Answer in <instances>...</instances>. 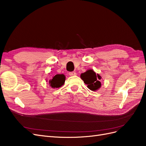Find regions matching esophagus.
Returning a JSON list of instances; mask_svg holds the SVG:
<instances>
[{
	"mask_svg": "<svg viewBox=\"0 0 146 146\" xmlns=\"http://www.w3.org/2000/svg\"><path fill=\"white\" fill-rule=\"evenodd\" d=\"M69 76H76V72H70L69 73Z\"/></svg>",
	"mask_w": 146,
	"mask_h": 146,
	"instance_id": "34e87169",
	"label": "esophagus"
}]
</instances>
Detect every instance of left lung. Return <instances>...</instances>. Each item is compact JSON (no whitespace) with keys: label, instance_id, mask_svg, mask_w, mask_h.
<instances>
[{"label":"left lung","instance_id":"obj_1","mask_svg":"<svg viewBox=\"0 0 146 146\" xmlns=\"http://www.w3.org/2000/svg\"><path fill=\"white\" fill-rule=\"evenodd\" d=\"M81 78L91 91H96L99 89L101 86V83L99 81L101 77L99 74L96 75L93 70H88L86 72L82 74Z\"/></svg>","mask_w":146,"mask_h":146}]
</instances>
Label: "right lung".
Here are the masks:
<instances>
[{
    "label": "right lung",
    "instance_id": "right-lung-1",
    "mask_svg": "<svg viewBox=\"0 0 146 146\" xmlns=\"http://www.w3.org/2000/svg\"><path fill=\"white\" fill-rule=\"evenodd\" d=\"M65 82V76L63 74H57L49 80L50 86L53 88H59L62 86Z\"/></svg>",
    "mask_w": 146,
    "mask_h": 146
}]
</instances>
